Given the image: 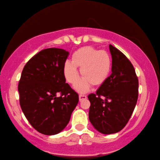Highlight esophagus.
Here are the masks:
<instances>
[{"mask_svg": "<svg viewBox=\"0 0 160 160\" xmlns=\"http://www.w3.org/2000/svg\"><path fill=\"white\" fill-rule=\"evenodd\" d=\"M87 98V96H86V95H82L80 94V96H79V99H80V101H82V100L83 99H86Z\"/></svg>", "mask_w": 160, "mask_h": 160, "instance_id": "1", "label": "esophagus"}]
</instances>
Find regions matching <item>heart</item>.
<instances>
[{
    "instance_id": "obj_1",
    "label": "heart",
    "mask_w": 160,
    "mask_h": 160,
    "mask_svg": "<svg viewBox=\"0 0 160 160\" xmlns=\"http://www.w3.org/2000/svg\"><path fill=\"white\" fill-rule=\"evenodd\" d=\"M77 68L83 78L75 86L80 92H85L92 84L100 87L108 80L112 71V58L106 51H99L92 46L79 48L72 55L71 61L64 64V74L67 81L74 84L79 79Z\"/></svg>"
}]
</instances>
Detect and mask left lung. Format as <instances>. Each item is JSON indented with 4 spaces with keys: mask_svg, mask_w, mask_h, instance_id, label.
<instances>
[{
    "mask_svg": "<svg viewBox=\"0 0 160 160\" xmlns=\"http://www.w3.org/2000/svg\"><path fill=\"white\" fill-rule=\"evenodd\" d=\"M112 73L96 93L88 96L89 119L102 134L118 132L125 127L137 104L138 78L134 66L121 51L109 45Z\"/></svg>",
    "mask_w": 160,
    "mask_h": 160,
    "instance_id": "left-lung-1",
    "label": "left lung"
}]
</instances>
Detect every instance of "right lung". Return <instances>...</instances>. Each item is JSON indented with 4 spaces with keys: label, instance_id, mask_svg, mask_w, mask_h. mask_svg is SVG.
Here are the masks:
<instances>
[{
    "label": "right lung",
    "instance_id": "add662e5",
    "mask_svg": "<svg viewBox=\"0 0 160 160\" xmlns=\"http://www.w3.org/2000/svg\"><path fill=\"white\" fill-rule=\"evenodd\" d=\"M68 55L64 49H44L26 63L21 73L20 107L31 125L41 134L61 132L79 102L78 94L65 83L63 68Z\"/></svg>",
    "mask_w": 160,
    "mask_h": 160
}]
</instances>
